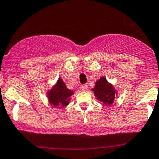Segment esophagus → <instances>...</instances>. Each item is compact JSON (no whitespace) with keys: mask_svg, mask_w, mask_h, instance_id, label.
<instances>
[{"mask_svg":"<svg viewBox=\"0 0 159 159\" xmlns=\"http://www.w3.org/2000/svg\"><path fill=\"white\" fill-rule=\"evenodd\" d=\"M81 89L83 91H86L88 90V85L86 84H83V85H81Z\"/></svg>","mask_w":159,"mask_h":159,"instance_id":"1","label":"esophagus"}]
</instances>
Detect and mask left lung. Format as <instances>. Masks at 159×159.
<instances>
[{"mask_svg": "<svg viewBox=\"0 0 159 159\" xmlns=\"http://www.w3.org/2000/svg\"><path fill=\"white\" fill-rule=\"evenodd\" d=\"M93 91L97 99L106 105H111L115 100L116 91L112 85L108 83L105 77H101L96 82Z\"/></svg>", "mask_w": 159, "mask_h": 159, "instance_id": "8db88e82", "label": "left lung"}]
</instances>
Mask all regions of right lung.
I'll return each instance as SVG.
<instances>
[{
  "instance_id": "1",
  "label": "right lung",
  "mask_w": 159,
  "mask_h": 159,
  "mask_svg": "<svg viewBox=\"0 0 159 159\" xmlns=\"http://www.w3.org/2000/svg\"><path fill=\"white\" fill-rule=\"evenodd\" d=\"M74 94L73 91L67 89L63 80L59 79L57 85L48 93V98L51 105L62 108L69 103L70 97Z\"/></svg>"
}]
</instances>
